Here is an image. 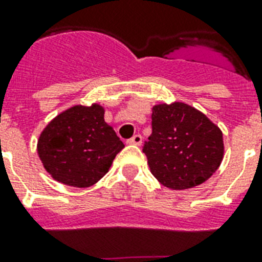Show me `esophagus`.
<instances>
[{"label": "esophagus", "mask_w": 262, "mask_h": 262, "mask_svg": "<svg viewBox=\"0 0 262 262\" xmlns=\"http://www.w3.org/2000/svg\"><path fill=\"white\" fill-rule=\"evenodd\" d=\"M126 142L127 144H132V145H140V144L142 142L141 135H135L132 138H129Z\"/></svg>", "instance_id": "obj_1"}]
</instances>
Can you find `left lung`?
<instances>
[{
  "instance_id": "left-lung-1",
  "label": "left lung",
  "mask_w": 262,
  "mask_h": 262,
  "mask_svg": "<svg viewBox=\"0 0 262 262\" xmlns=\"http://www.w3.org/2000/svg\"><path fill=\"white\" fill-rule=\"evenodd\" d=\"M152 175L172 190L199 186L223 159L222 132L195 107L173 102L152 109V135L144 142Z\"/></svg>"
}]
</instances>
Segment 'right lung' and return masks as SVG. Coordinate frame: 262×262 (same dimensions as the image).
<instances>
[{
  "label": "right lung",
  "instance_id": "1",
  "mask_svg": "<svg viewBox=\"0 0 262 262\" xmlns=\"http://www.w3.org/2000/svg\"><path fill=\"white\" fill-rule=\"evenodd\" d=\"M97 103L76 105L54 118L40 135L37 153L48 173L72 187H89L109 171L124 142L103 120Z\"/></svg>",
  "mask_w": 262,
  "mask_h": 262
}]
</instances>
